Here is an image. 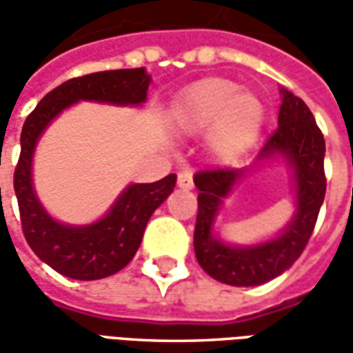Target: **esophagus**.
Masks as SVG:
<instances>
[{"mask_svg": "<svg viewBox=\"0 0 353 353\" xmlns=\"http://www.w3.org/2000/svg\"><path fill=\"white\" fill-rule=\"evenodd\" d=\"M176 184H179L182 190H192V188H194V174H192V171H181V172H179Z\"/></svg>", "mask_w": 353, "mask_h": 353, "instance_id": "34e87169", "label": "esophagus"}]
</instances>
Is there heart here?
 I'll use <instances>...</instances> for the list:
<instances>
[{
    "instance_id": "obj_1",
    "label": "heart",
    "mask_w": 353,
    "mask_h": 353,
    "mask_svg": "<svg viewBox=\"0 0 353 353\" xmlns=\"http://www.w3.org/2000/svg\"><path fill=\"white\" fill-rule=\"evenodd\" d=\"M176 123L188 134L211 129L212 152L222 159H234L261 134L264 106L256 94L239 91L236 81L207 77L182 92Z\"/></svg>"
}]
</instances>
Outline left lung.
I'll list each match as a JSON object with an SVG mask.
<instances>
[{
    "mask_svg": "<svg viewBox=\"0 0 353 353\" xmlns=\"http://www.w3.org/2000/svg\"><path fill=\"white\" fill-rule=\"evenodd\" d=\"M281 92L283 101L279 106L277 129L264 142L259 161L279 154L287 157L294 172L296 214L283 234L254 247H232L214 239L211 230L221 199L243 174V169L214 167L196 172L194 176L199 190L194 249L199 266L221 283L234 287L262 285L291 268L308 245L325 199L327 179L321 129L302 99L285 89Z\"/></svg>",
    "mask_w": 353,
    "mask_h": 353,
    "instance_id": "1",
    "label": "left lung"
}]
</instances>
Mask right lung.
I'll return each mask as SVG.
<instances>
[{
  "mask_svg": "<svg viewBox=\"0 0 353 353\" xmlns=\"http://www.w3.org/2000/svg\"><path fill=\"white\" fill-rule=\"evenodd\" d=\"M150 76L144 68L108 70L72 77L47 92L26 117L21 132V157L14 167V194L22 234L37 256L59 274L91 281L116 274L132 261L152 212L169 197L176 174L152 184H131L112 211L91 226H64L52 221L32 188V156L45 127L77 101L142 104Z\"/></svg>",
  "mask_w": 353,
  "mask_h": 353,
  "instance_id": "right-lung-1",
  "label": "right lung"
}]
</instances>
